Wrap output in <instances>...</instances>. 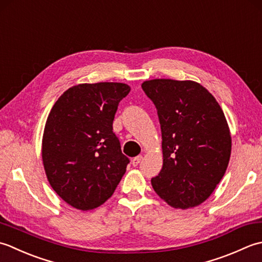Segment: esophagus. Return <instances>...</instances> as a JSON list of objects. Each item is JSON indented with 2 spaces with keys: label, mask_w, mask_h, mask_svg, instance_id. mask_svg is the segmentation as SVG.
I'll use <instances>...</instances> for the list:
<instances>
[{
  "label": "esophagus",
  "mask_w": 262,
  "mask_h": 262,
  "mask_svg": "<svg viewBox=\"0 0 262 262\" xmlns=\"http://www.w3.org/2000/svg\"><path fill=\"white\" fill-rule=\"evenodd\" d=\"M142 158H143V157L141 156V155H139V156H137V157L133 158V159H132V165H133V166H138V165L141 163Z\"/></svg>",
  "instance_id": "34e87169"
}]
</instances>
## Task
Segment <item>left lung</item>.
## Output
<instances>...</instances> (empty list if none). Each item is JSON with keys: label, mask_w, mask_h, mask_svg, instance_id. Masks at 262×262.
<instances>
[{"label": "left lung", "mask_w": 262, "mask_h": 262, "mask_svg": "<svg viewBox=\"0 0 262 262\" xmlns=\"http://www.w3.org/2000/svg\"><path fill=\"white\" fill-rule=\"evenodd\" d=\"M141 87L156 106L163 139V168L151 179L152 188L170 207L199 206L221 182L231 157L224 112L191 80L154 79Z\"/></svg>", "instance_id": "obj_1"}]
</instances>
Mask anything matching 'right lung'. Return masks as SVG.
Returning <instances> with one entry per match:
<instances>
[{
    "label": "right lung",
    "instance_id": "right-lung-1",
    "mask_svg": "<svg viewBox=\"0 0 262 262\" xmlns=\"http://www.w3.org/2000/svg\"><path fill=\"white\" fill-rule=\"evenodd\" d=\"M130 90L121 82L81 83L64 92L50 112L42 164L53 190L73 208L103 205L125 173L130 159L122 154L113 121Z\"/></svg>",
    "mask_w": 262,
    "mask_h": 262
}]
</instances>
